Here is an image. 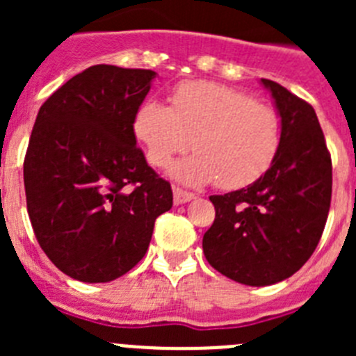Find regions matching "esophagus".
<instances>
[{"label": "esophagus", "instance_id": "34e87169", "mask_svg": "<svg viewBox=\"0 0 356 356\" xmlns=\"http://www.w3.org/2000/svg\"><path fill=\"white\" fill-rule=\"evenodd\" d=\"M172 194H175V205H184V203H188V201L196 197L193 193H187L180 187H172Z\"/></svg>", "mask_w": 356, "mask_h": 356}]
</instances>
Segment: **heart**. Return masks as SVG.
I'll return each mask as SVG.
<instances>
[{
  "instance_id": "heart-1",
  "label": "heart",
  "mask_w": 356,
  "mask_h": 356,
  "mask_svg": "<svg viewBox=\"0 0 356 356\" xmlns=\"http://www.w3.org/2000/svg\"><path fill=\"white\" fill-rule=\"evenodd\" d=\"M169 103L146 102L134 121L153 168H165L193 146L196 153L176 162L172 176L188 185L237 191L260 180L275 163L282 121L273 106L213 81L176 85Z\"/></svg>"
}]
</instances>
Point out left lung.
I'll return each mask as SVG.
<instances>
[{
    "mask_svg": "<svg viewBox=\"0 0 356 356\" xmlns=\"http://www.w3.org/2000/svg\"><path fill=\"white\" fill-rule=\"evenodd\" d=\"M282 118V146L246 188L210 196L216 219L203 235L210 266L238 284L273 285L300 271L321 241L332 201V156L310 103L262 80Z\"/></svg>",
    "mask_w": 356,
    "mask_h": 356,
    "instance_id": "obj_1",
    "label": "left lung"
}]
</instances>
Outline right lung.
<instances>
[{
	"instance_id": "right-lung-1",
	"label": "right lung",
	"mask_w": 356,
	"mask_h": 356,
	"mask_svg": "<svg viewBox=\"0 0 356 356\" xmlns=\"http://www.w3.org/2000/svg\"><path fill=\"white\" fill-rule=\"evenodd\" d=\"M155 71L92 65L44 102L24 155V193L39 246L87 284L143 260L171 184L147 165L134 121Z\"/></svg>"
}]
</instances>
